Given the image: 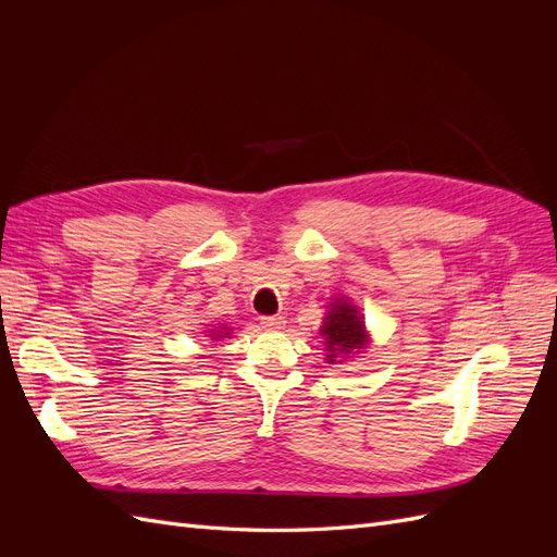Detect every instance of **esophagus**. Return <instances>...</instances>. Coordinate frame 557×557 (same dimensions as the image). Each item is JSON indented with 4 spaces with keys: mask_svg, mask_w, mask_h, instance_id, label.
I'll use <instances>...</instances> for the list:
<instances>
[{
    "mask_svg": "<svg viewBox=\"0 0 557 557\" xmlns=\"http://www.w3.org/2000/svg\"><path fill=\"white\" fill-rule=\"evenodd\" d=\"M260 325H262L264 330H283L285 318H283V315H262V318H260Z\"/></svg>",
    "mask_w": 557,
    "mask_h": 557,
    "instance_id": "34e87169",
    "label": "esophagus"
}]
</instances>
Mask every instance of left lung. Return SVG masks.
<instances>
[{"label": "left lung", "mask_w": 557, "mask_h": 557, "mask_svg": "<svg viewBox=\"0 0 557 557\" xmlns=\"http://www.w3.org/2000/svg\"><path fill=\"white\" fill-rule=\"evenodd\" d=\"M323 334V344L327 350V362L334 364L342 356H350V352H360L367 342L369 334L364 330V320L356 305H350L346 297H336L330 301L325 323L320 327Z\"/></svg>", "instance_id": "1"}]
</instances>
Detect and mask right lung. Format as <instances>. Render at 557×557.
Here are the masks:
<instances>
[{
    "instance_id": "add662e5",
    "label": "right lung",
    "mask_w": 557,
    "mask_h": 557,
    "mask_svg": "<svg viewBox=\"0 0 557 557\" xmlns=\"http://www.w3.org/2000/svg\"><path fill=\"white\" fill-rule=\"evenodd\" d=\"M227 334H230V330H227V327H221V330H211L209 336H213V339H221V336H227Z\"/></svg>"
}]
</instances>
